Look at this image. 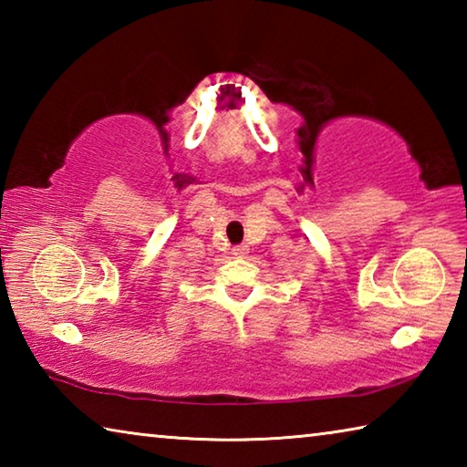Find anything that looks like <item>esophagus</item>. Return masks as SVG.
<instances>
[{"label":"esophagus","mask_w":467,"mask_h":467,"mask_svg":"<svg viewBox=\"0 0 467 467\" xmlns=\"http://www.w3.org/2000/svg\"><path fill=\"white\" fill-rule=\"evenodd\" d=\"M249 253V249H247V244H236V247H233V255L234 257H244Z\"/></svg>","instance_id":"obj_1"}]
</instances>
